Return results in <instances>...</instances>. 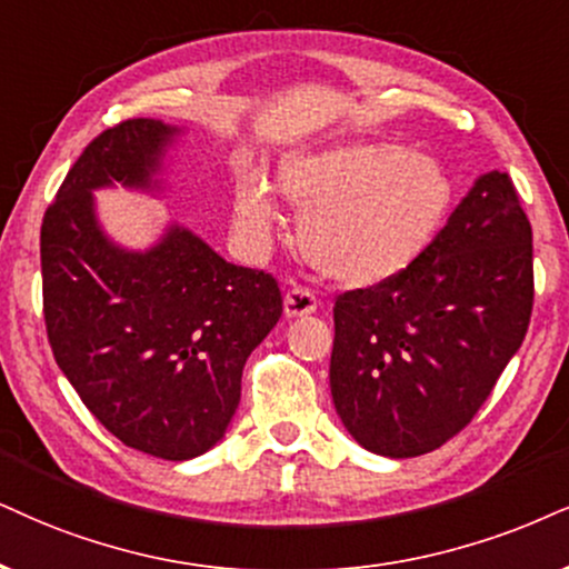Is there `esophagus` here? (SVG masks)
I'll use <instances>...</instances> for the list:
<instances>
[{"label":"esophagus","mask_w":569,"mask_h":569,"mask_svg":"<svg viewBox=\"0 0 569 569\" xmlns=\"http://www.w3.org/2000/svg\"><path fill=\"white\" fill-rule=\"evenodd\" d=\"M317 311V298L313 292L303 290V287H290L284 296V317L287 319H300V317H311Z\"/></svg>","instance_id":"esophagus-1"}]
</instances>
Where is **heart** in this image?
Returning a JSON list of instances; mask_svg holds the SVG:
<instances>
[{"label": "heart", "instance_id": "heart-1", "mask_svg": "<svg viewBox=\"0 0 569 569\" xmlns=\"http://www.w3.org/2000/svg\"><path fill=\"white\" fill-rule=\"evenodd\" d=\"M298 219V248L313 271L342 287L390 282L417 261L453 202L438 160L385 139L290 152L273 173ZM279 213L261 177H240L231 227L250 250L269 248Z\"/></svg>", "mask_w": 569, "mask_h": 569}]
</instances>
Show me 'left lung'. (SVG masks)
<instances>
[{
  "mask_svg": "<svg viewBox=\"0 0 569 569\" xmlns=\"http://www.w3.org/2000/svg\"><path fill=\"white\" fill-rule=\"evenodd\" d=\"M532 229L511 179H475L422 256L335 303L329 388L359 446L390 459L465 430L525 340Z\"/></svg>",
  "mask_w": 569,
  "mask_h": 569,
  "instance_id": "obj_1",
  "label": "left lung"
}]
</instances>
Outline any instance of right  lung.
<instances>
[{"mask_svg": "<svg viewBox=\"0 0 569 569\" xmlns=\"http://www.w3.org/2000/svg\"><path fill=\"white\" fill-rule=\"evenodd\" d=\"M187 126L131 118L91 142L41 223L54 361L121 443L168 461L213 448L240 406L242 367L282 317L269 273L234 266L179 221L147 248L108 234L94 192L163 198Z\"/></svg>", "mask_w": 569, "mask_h": 569, "instance_id": "1", "label": "right lung"}]
</instances>
